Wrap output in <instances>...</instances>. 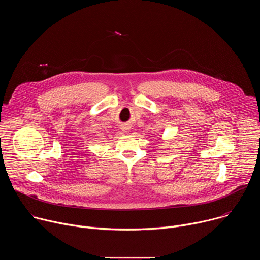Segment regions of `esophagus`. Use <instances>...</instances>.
<instances>
[{
	"label": "esophagus",
	"mask_w": 260,
	"mask_h": 260,
	"mask_svg": "<svg viewBox=\"0 0 260 260\" xmlns=\"http://www.w3.org/2000/svg\"><path fill=\"white\" fill-rule=\"evenodd\" d=\"M128 129H129L128 127H124V128H123V131H124V132H128Z\"/></svg>",
	"instance_id": "34e87169"
}]
</instances>
